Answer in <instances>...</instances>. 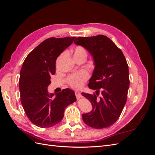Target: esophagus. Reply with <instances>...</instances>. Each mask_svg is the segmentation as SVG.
Here are the masks:
<instances>
[{
    "label": "esophagus",
    "mask_w": 155,
    "mask_h": 155,
    "mask_svg": "<svg viewBox=\"0 0 155 155\" xmlns=\"http://www.w3.org/2000/svg\"><path fill=\"white\" fill-rule=\"evenodd\" d=\"M75 94H76V96L77 97V99H79V98L81 97V93L78 92V91H76L75 92Z\"/></svg>",
    "instance_id": "esophagus-1"
}]
</instances>
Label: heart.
I'll list each match as a JSON object with an SVG mask.
<instances>
[{
	"instance_id": "obj_1",
	"label": "heart",
	"mask_w": 155,
	"mask_h": 155,
	"mask_svg": "<svg viewBox=\"0 0 155 155\" xmlns=\"http://www.w3.org/2000/svg\"><path fill=\"white\" fill-rule=\"evenodd\" d=\"M73 55L75 59L83 57L86 58L87 51L82 46H78L73 50ZM88 78V73L85 70H82V71L70 75V76H68L67 78V83L71 87L75 89H79L83 86L84 83Z\"/></svg>"
}]
</instances>
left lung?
<instances>
[{"label": "left lung", "mask_w": 155, "mask_h": 155, "mask_svg": "<svg viewBox=\"0 0 155 155\" xmlns=\"http://www.w3.org/2000/svg\"><path fill=\"white\" fill-rule=\"evenodd\" d=\"M74 43L87 50L95 65L88 86L97 94L81 93L92 106L91 112L82 114L83 120L93 128L108 127L119 118L127 101L130 83L127 61L121 50L105 35L79 37ZM100 91L101 96L97 98Z\"/></svg>", "instance_id": "left-lung-1"}]
</instances>
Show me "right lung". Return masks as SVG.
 Here are the masks:
<instances>
[{
	"mask_svg": "<svg viewBox=\"0 0 155 155\" xmlns=\"http://www.w3.org/2000/svg\"><path fill=\"white\" fill-rule=\"evenodd\" d=\"M76 37L45 40L28 55L20 72L21 101L31 122L41 128L59 124L64 109L76 101L74 92L65 88L54 97L48 87L51 76L55 74L58 56L71 45Z\"/></svg>",
	"mask_w": 155,
	"mask_h": 155,
	"instance_id": "right-lung-1",
	"label": "right lung"
}]
</instances>
